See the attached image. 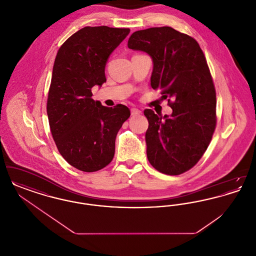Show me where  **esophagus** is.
Here are the masks:
<instances>
[{
  "mask_svg": "<svg viewBox=\"0 0 256 256\" xmlns=\"http://www.w3.org/2000/svg\"><path fill=\"white\" fill-rule=\"evenodd\" d=\"M130 111H132V116H137V115L141 114V110H137V108H132Z\"/></svg>",
  "mask_w": 256,
  "mask_h": 256,
  "instance_id": "34e87169",
  "label": "esophagus"
}]
</instances>
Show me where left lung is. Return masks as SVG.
<instances>
[{"label":"left lung","mask_w":256,"mask_h":256,"mask_svg":"<svg viewBox=\"0 0 256 256\" xmlns=\"http://www.w3.org/2000/svg\"><path fill=\"white\" fill-rule=\"evenodd\" d=\"M128 47L152 56L150 86L169 98L172 110L163 118L144 110L148 162L162 174H183L202 158L217 124L216 90L204 54L193 37L170 26L135 32Z\"/></svg>","instance_id":"left-lung-1"}]
</instances>
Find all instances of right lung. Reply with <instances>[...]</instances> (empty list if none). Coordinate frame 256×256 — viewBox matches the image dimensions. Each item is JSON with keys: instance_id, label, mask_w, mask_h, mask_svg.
<instances>
[{"instance_id": "add662e5", "label": "right lung", "mask_w": 256, "mask_h": 256, "mask_svg": "<svg viewBox=\"0 0 256 256\" xmlns=\"http://www.w3.org/2000/svg\"><path fill=\"white\" fill-rule=\"evenodd\" d=\"M130 28L86 26L58 50L47 100L50 128L62 158L82 172L108 166L115 154V139L130 116L122 104L102 106L92 98V87L106 82L110 54Z\"/></svg>"}]
</instances>
